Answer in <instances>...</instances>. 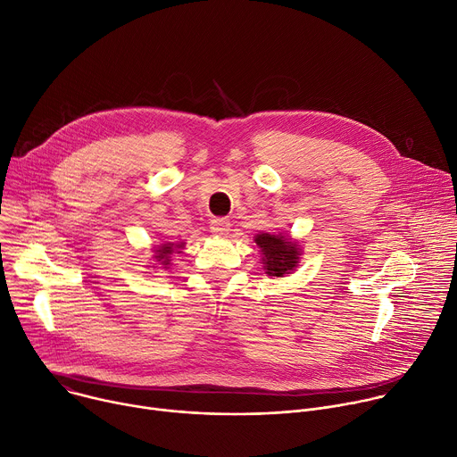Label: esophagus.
<instances>
[{
    "instance_id": "esophagus-1",
    "label": "esophagus",
    "mask_w": 457,
    "mask_h": 457,
    "mask_svg": "<svg viewBox=\"0 0 457 457\" xmlns=\"http://www.w3.org/2000/svg\"><path fill=\"white\" fill-rule=\"evenodd\" d=\"M229 228H231V224H229L228 219H213L212 224H210L212 233H215V235H219V237L228 235V233H229Z\"/></svg>"
}]
</instances>
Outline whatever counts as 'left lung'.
<instances>
[{
    "mask_svg": "<svg viewBox=\"0 0 457 457\" xmlns=\"http://www.w3.org/2000/svg\"><path fill=\"white\" fill-rule=\"evenodd\" d=\"M254 244L260 249V264L268 277H286L300 266V242L293 240L289 235H271L262 231L254 235Z\"/></svg>",
    "mask_w": 457,
    "mask_h": 457,
    "instance_id": "left-lung-1",
    "label": "left lung"
}]
</instances>
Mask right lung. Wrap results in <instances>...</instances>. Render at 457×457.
I'll return each mask as SVG.
<instances>
[{"label":"right lung","mask_w":457,"mask_h":457,"mask_svg":"<svg viewBox=\"0 0 457 457\" xmlns=\"http://www.w3.org/2000/svg\"><path fill=\"white\" fill-rule=\"evenodd\" d=\"M186 247V242H164L159 244L157 247H154V270H170L171 264V254H180L182 249Z\"/></svg>","instance_id":"add662e5"}]
</instances>
